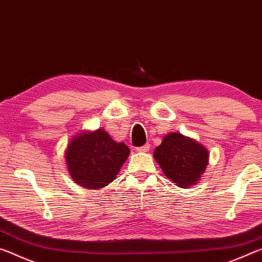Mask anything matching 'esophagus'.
Returning <instances> with one entry per match:
<instances>
[{
    "label": "esophagus",
    "instance_id": "1",
    "mask_svg": "<svg viewBox=\"0 0 262 262\" xmlns=\"http://www.w3.org/2000/svg\"><path fill=\"white\" fill-rule=\"evenodd\" d=\"M150 149V144H145L143 147H140V148H136V151L137 152H147L149 151Z\"/></svg>",
    "mask_w": 262,
    "mask_h": 262
}]
</instances>
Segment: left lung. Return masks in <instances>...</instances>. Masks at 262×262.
Listing matches in <instances>:
<instances>
[{"label": "left lung", "instance_id": "obj_1", "mask_svg": "<svg viewBox=\"0 0 262 262\" xmlns=\"http://www.w3.org/2000/svg\"><path fill=\"white\" fill-rule=\"evenodd\" d=\"M154 158L172 183L180 188L199 184L209 163L207 148L180 133H170L154 150Z\"/></svg>", "mask_w": 262, "mask_h": 262}]
</instances>
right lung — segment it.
Listing matches in <instances>:
<instances>
[{
    "mask_svg": "<svg viewBox=\"0 0 262 262\" xmlns=\"http://www.w3.org/2000/svg\"><path fill=\"white\" fill-rule=\"evenodd\" d=\"M129 154L125 143H118L98 128L73 136L64 150V159L75 183L88 189H100L117 178Z\"/></svg>",
    "mask_w": 262,
    "mask_h": 262,
    "instance_id": "1",
    "label": "right lung"
}]
</instances>
